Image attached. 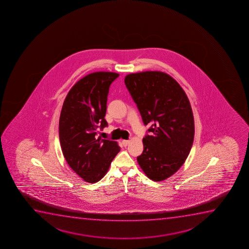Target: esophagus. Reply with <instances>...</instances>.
<instances>
[{
	"label": "esophagus",
	"mask_w": 249,
	"mask_h": 249,
	"mask_svg": "<svg viewBox=\"0 0 249 249\" xmlns=\"http://www.w3.org/2000/svg\"><path fill=\"white\" fill-rule=\"evenodd\" d=\"M123 146H126L129 144V141L128 140H123Z\"/></svg>",
	"instance_id": "obj_1"
}]
</instances>
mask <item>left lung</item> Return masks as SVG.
I'll list each match as a JSON object with an SVG mask.
<instances>
[{"label": "left lung", "mask_w": 249, "mask_h": 249, "mask_svg": "<svg viewBox=\"0 0 249 249\" xmlns=\"http://www.w3.org/2000/svg\"><path fill=\"white\" fill-rule=\"evenodd\" d=\"M125 84L151 135L143 138L141 168L152 181H161L178 171L194 139L190 102L178 82L158 71L131 73Z\"/></svg>", "instance_id": "1"}]
</instances>
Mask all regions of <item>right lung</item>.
Segmentation results:
<instances>
[{
    "label": "right lung",
    "mask_w": 249,
    "mask_h": 249,
    "mask_svg": "<svg viewBox=\"0 0 249 249\" xmlns=\"http://www.w3.org/2000/svg\"><path fill=\"white\" fill-rule=\"evenodd\" d=\"M119 74L96 71L88 74L71 88L59 119L62 153L71 168L90 183L107 173L120 146L117 142L97 138V127L105 120L109 88Z\"/></svg>",
    "instance_id": "add662e5"
}]
</instances>
